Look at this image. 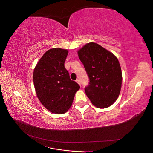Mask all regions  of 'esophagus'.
I'll list each match as a JSON object with an SVG mask.
<instances>
[{
  "instance_id": "esophagus-1",
  "label": "esophagus",
  "mask_w": 153,
  "mask_h": 153,
  "mask_svg": "<svg viewBox=\"0 0 153 153\" xmlns=\"http://www.w3.org/2000/svg\"><path fill=\"white\" fill-rule=\"evenodd\" d=\"M76 82L78 83V84H79V85H80V80H78V79H77V80H76Z\"/></svg>"
}]
</instances>
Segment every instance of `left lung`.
<instances>
[{"label":"left lung","mask_w":153,"mask_h":153,"mask_svg":"<svg viewBox=\"0 0 153 153\" xmlns=\"http://www.w3.org/2000/svg\"><path fill=\"white\" fill-rule=\"evenodd\" d=\"M89 78L85 94L98 108L115 103L122 85V71L117 58L100 45L89 43L78 51Z\"/></svg>","instance_id":"1"}]
</instances>
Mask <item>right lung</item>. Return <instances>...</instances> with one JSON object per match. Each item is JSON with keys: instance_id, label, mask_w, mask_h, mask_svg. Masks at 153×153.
Returning <instances> with one entry per match:
<instances>
[{"instance_id": "add662e5", "label": "right lung", "mask_w": 153, "mask_h": 153, "mask_svg": "<svg viewBox=\"0 0 153 153\" xmlns=\"http://www.w3.org/2000/svg\"><path fill=\"white\" fill-rule=\"evenodd\" d=\"M68 51L61 48L47 50L34 68L33 80L40 102L51 112L66 113L72 105L80 85L70 79L64 67Z\"/></svg>"}]
</instances>
